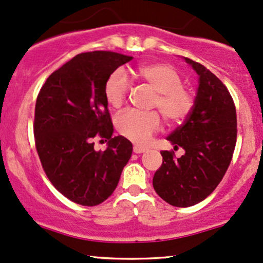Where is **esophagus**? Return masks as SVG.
Here are the masks:
<instances>
[{"label":"esophagus","mask_w":263,"mask_h":263,"mask_svg":"<svg viewBox=\"0 0 263 263\" xmlns=\"http://www.w3.org/2000/svg\"><path fill=\"white\" fill-rule=\"evenodd\" d=\"M134 152H135L136 154L144 153V152H145V148H143V147H140V145H135V147H134Z\"/></svg>","instance_id":"34e87169"}]
</instances>
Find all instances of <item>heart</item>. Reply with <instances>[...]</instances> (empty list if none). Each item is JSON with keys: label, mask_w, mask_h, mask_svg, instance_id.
I'll list each match as a JSON object with an SVG mask.
<instances>
[{"label": "heart", "mask_w": 263, "mask_h": 263, "mask_svg": "<svg viewBox=\"0 0 263 263\" xmlns=\"http://www.w3.org/2000/svg\"><path fill=\"white\" fill-rule=\"evenodd\" d=\"M136 73L157 90L154 105L167 120L174 122L187 118L194 106L191 90L182 85L181 74L173 66L163 62L142 63ZM128 91V80L122 69H116L107 77L104 96L110 106L120 107ZM116 127L123 137L137 144L149 142L154 132L162 127V116L157 111H138L128 109L116 119Z\"/></svg>", "instance_id": "obj_1"}]
</instances>
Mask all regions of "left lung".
I'll return each instance as SVG.
<instances>
[{"label": "left lung", "instance_id": "obj_1", "mask_svg": "<svg viewBox=\"0 0 263 263\" xmlns=\"http://www.w3.org/2000/svg\"><path fill=\"white\" fill-rule=\"evenodd\" d=\"M183 59L198 74V87L187 119L166 140L185 154L174 158L163 151V164L153 176L157 194L175 207L194 205L214 191L236 142V110L229 90L203 65Z\"/></svg>", "mask_w": 263, "mask_h": 263}]
</instances>
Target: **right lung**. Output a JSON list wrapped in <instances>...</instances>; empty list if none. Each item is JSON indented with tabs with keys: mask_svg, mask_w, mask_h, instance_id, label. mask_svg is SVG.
<instances>
[{
	"mask_svg": "<svg viewBox=\"0 0 263 263\" xmlns=\"http://www.w3.org/2000/svg\"><path fill=\"white\" fill-rule=\"evenodd\" d=\"M134 58L84 52L56 69L35 104L34 136L41 165L59 192L74 203L97 205L111 196L132 156V143L115 136L104 96L110 74ZM105 138L104 152L92 138Z\"/></svg>",
	"mask_w": 263,
	"mask_h": 263,
	"instance_id": "add662e5",
	"label": "right lung"
}]
</instances>
